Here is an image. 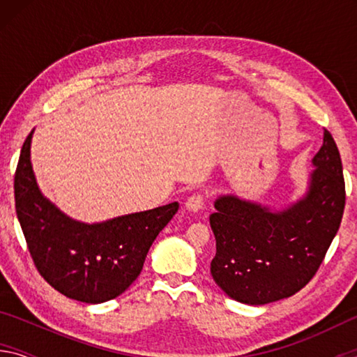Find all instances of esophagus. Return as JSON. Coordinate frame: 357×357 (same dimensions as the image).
<instances>
[{
    "label": "esophagus",
    "mask_w": 357,
    "mask_h": 357,
    "mask_svg": "<svg viewBox=\"0 0 357 357\" xmlns=\"http://www.w3.org/2000/svg\"><path fill=\"white\" fill-rule=\"evenodd\" d=\"M204 206V198L202 193H193L185 202V208L192 211V213H198V211L203 209Z\"/></svg>",
    "instance_id": "34e87169"
}]
</instances>
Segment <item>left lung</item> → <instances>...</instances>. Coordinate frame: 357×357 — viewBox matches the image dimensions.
Masks as SVG:
<instances>
[{"instance_id": "8db88e82", "label": "left lung", "mask_w": 357, "mask_h": 357, "mask_svg": "<svg viewBox=\"0 0 357 357\" xmlns=\"http://www.w3.org/2000/svg\"><path fill=\"white\" fill-rule=\"evenodd\" d=\"M309 189L280 211L222 195L209 223L215 236L211 274L234 301L250 305L289 298L317 274L345 209V179L334 138L324 130Z\"/></svg>"}]
</instances>
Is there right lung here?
I'll return each mask as SVG.
<instances>
[{
	"instance_id": "right-lung-1",
	"label": "right lung",
	"mask_w": 357,
	"mask_h": 357,
	"mask_svg": "<svg viewBox=\"0 0 357 357\" xmlns=\"http://www.w3.org/2000/svg\"><path fill=\"white\" fill-rule=\"evenodd\" d=\"M29 132L14 178L15 211L39 274L70 299L100 304L124 293L140 275L144 258L176 214L174 202L143 213L83 223L42 195L31 165Z\"/></svg>"
}]
</instances>
